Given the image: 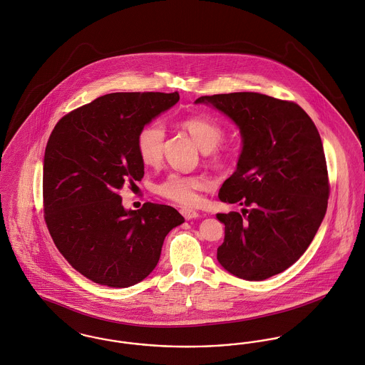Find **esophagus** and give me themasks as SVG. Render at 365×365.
Segmentation results:
<instances>
[{
  "label": "esophagus",
  "instance_id": "esophagus-1",
  "mask_svg": "<svg viewBox=\"0 0 365 365\" xmlns=\"http://www.w3.org/2000/svg\"><path fill=\"white\" fill-rule=\"evenodd\" d=\"M180 214L183 215V217H185L186 220H192V219H195V217L200 216L197 211L190 210V208H182V210H180Z\"/></svg>",
  "mask_w": 365,
  "mask_h": 365
}]
</instances>
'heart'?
<instances>
[{"mask_svg":"<svg viewBox=\"0 0 365 365\" xmlns=\"http://www.w3.org/2000/svg\"><path fill=\"white\" fill-rule=\"evenodd\" d=\"M182 128L193 138L194 142L204 153L211 151L212 163L216 165H225L230 161L229 151L217 150L216 148L225 138V130L214 121L202 117H190L182 121ZM165 129L161 124H150L140 130L138 138V150L140 160L146 165H157L163 160L164 154ZM208 180L204 176H186L180 173H170L160 185L155 192L172 200L180 205L190 207L200 200L198 192L207 189Z\"/></svg>","mask_w":365,"mask_h":365,"instance_id":"obj_1","label":"heart"}]
</instances>
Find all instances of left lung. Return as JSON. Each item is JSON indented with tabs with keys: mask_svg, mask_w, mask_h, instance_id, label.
Instances as JSON below:
<instances>
[{
	"mask_svg": "<svg viewBox=\"0 0 365 365\" xmlns=\"http://www.w3.org/2000/svg\"><path fill=\"white\" fill-rule=\"evenodd\" d=\"M240 129L242 148L219 200L244 205L216 214L225 225L220 266L238 279L262 281L287 270L316 236L327 212L329 185L322 138L294 102L257 92L201 96Z\"/></svg>",
	"mask_w": 365,
	"mask_h": 365,
	"instance_id": "8db88e82",
	"label": "left lung"
}]
</instances>
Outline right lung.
<instances>
[{"label": "right lung", "instance_id": "1", "mask_svg": "<svg viewBox=\"0 0 365 365\" xmlns=\"http://www.w3.org/2000/svg\"><path fill=\"white\" fill-rule=\"evenodd\" d=\"M179 93L115 92L65 115L43 155V214L67 262L86 279L127 288L157 266L167 235L185 222L170 205L125 210L120 190L145 175L138 138Z\"/></svg>", "mask_w": 365, "mask_h": 365}]
</instances>
